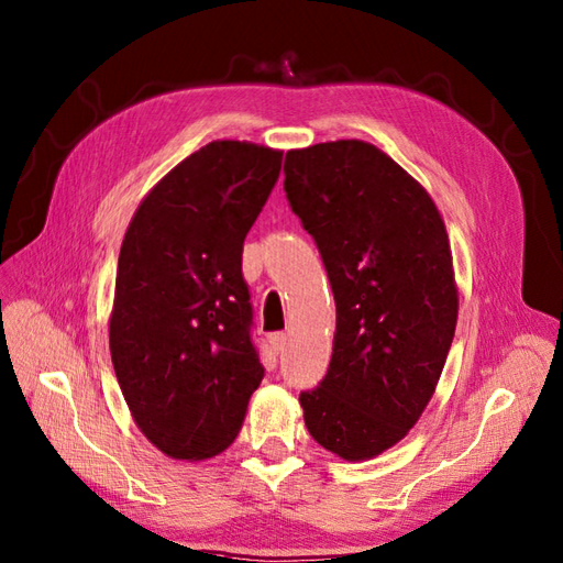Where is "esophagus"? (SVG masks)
I'll return each instance as SVG.
<instances>
[{
  "instance_id": "1",
  "label": "esophagus",
  "mask_w": 563,
  "mask_h": 563,
  "mask_svg": "<svg viewBox=\"0 0 563 563\" xmlns=\"http://www.w3.org/2000/svg\"><path fill=\"white\" fill-rule=\"evenodd\" d=\"M271 344H273V350H276V352H283L285 344H287V335L285 333H273Z\"/></svg>"
}]
</instances>
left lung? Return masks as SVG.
I'll return each mask as SVG.
<instances>
[{
    "label": "left lung",
    "instance_id": "left-lung-1",
    "mask_svg": "<svg viewBox=\"0 0 563 563\" xmlns=\"http://www.w3.org/2000/svg\"><path fill=\"white\" fill-rule=\"evenodd\" d=\"M285 192L335 295L333 356L299 395L305 423L344 461L387 452L421 419L450 354L459 290L426 187L364 140L285 154Z\"/></svg>",
    "mask_w": 563,
    "mask_h": 563
}]
</instances>
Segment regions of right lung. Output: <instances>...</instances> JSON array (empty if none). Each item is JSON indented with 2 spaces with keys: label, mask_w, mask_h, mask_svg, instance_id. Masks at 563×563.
Masks as SVG:
<instances>
[{
  "label": "right lung",
  "mask_w": 563,
  "mask_h": 563,
  "mask_svg": "<svg viewBox=\"0 0 563 563\" xmlns=\"http://www.w3.org/2000/svg\"><path fill=\"white\" fill-rule=\"evenodd\" d=\"M283 152L213 140L142 197L119 254L109 350L140 432L178 461L225 452L264 366L250 340L242 242Z\"/></svg>",
  "instance_id": "right-lung-1"
}]
</instances>
